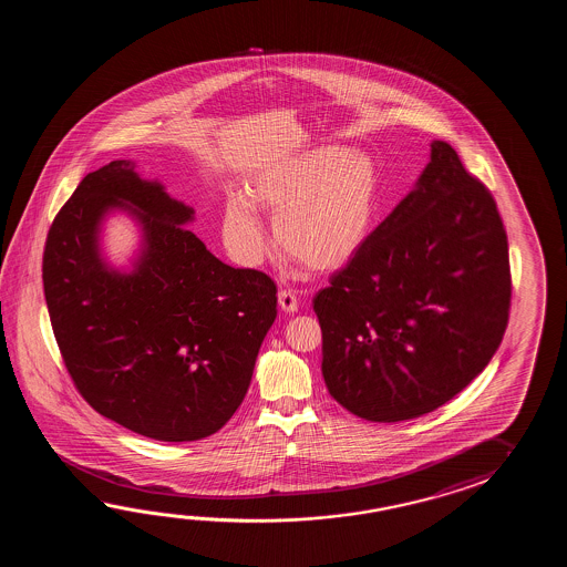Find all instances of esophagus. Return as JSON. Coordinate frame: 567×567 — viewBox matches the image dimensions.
Returning <instances> with one entry per match:
<instances>
[{"mask_svg":"<svg viewBox=\"0 0 567 567\" xmlns=\"http://www.w3.org/2000/svg\"><path fill=\"white\" fill-rule=\"evenodd\" d=\"M279 308L286 313L298 312V298L289 289H281L278 293Z\"/></svg>","mask_w":567,"mask_h":567,"instance_id":"obj_1","label":"esophagus"}]
</instances>
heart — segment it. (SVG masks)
Wrapping results in <instances>:
<instances>
[{
  "mask_svg": "<svg viewBox=\"0 0 567 567\" xmlns=\"http://www.w3.org/2000/svg\"><path fill=\"white\" fill-rule=\"evenodd\" d=\"M247 194L276 217L274 239L284 254L312 271H332L352 259L369 235L377 169L362 154L324 145L259 172ZM223 239L245 266L266 254L261 220L245 198L233 196L225 206Z\"/></svg>",
  "mask_w": 567,
  "mask_h": 567,
  "instance_id": "b5f03b06",
  "label": "heart"
}]
</instances>
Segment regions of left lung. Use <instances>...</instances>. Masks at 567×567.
<instances>
[{
    "label": "left lung",
    "instance_id": "1",
    "mask_svg": "<svg viewBox=\"0 0 567 567\" xmlns=\"http://www.w3.org/2000/svg\"><path fill=\"white\" fill-rule=\"evenodd\" d=\"M511 291L493 194L434 142L417 188L313 298L330 395L369 422L437 410L493 359Z\"/></svg>",
    "mask_w": 567,
    "mask_h": 567
}]
</instances>
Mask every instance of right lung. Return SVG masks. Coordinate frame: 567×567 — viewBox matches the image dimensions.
<instances>
[{
    "mask_svg": "<svg viewBox=\"0 0 567 567\" xmlns=\"http://www.w3.org/2000/svg\"><path fill=\"white\" fill-rule=\"evenodd\" d=\"M133 168L115 159L86 174L52 220L42 257L50 324L93 410L152 440L194 442L241 405L278 288L206 251L184 227L193 208ZM109 207L132 209L145 227L132 275L111 272L95 251Z\"/></svg>",
    "mask_w": 567,
    "mask_h": 567,
    "instance_id": "obj_1",
    "label": "right lung"
}]
</instances>
